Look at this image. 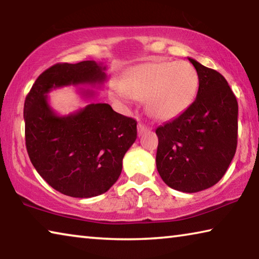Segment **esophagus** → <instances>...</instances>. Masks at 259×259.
I'll use <instances>...</instances> for the list:
<instances>
[{"instance_id": "34e87169", "label": "esophagus", "mask_w": 259, "mask_h": 259, "mask_svg": "<svg viewBox=\"0 0 259 259\" xmlns=\"http://www.w3.org/2000/svg\"><path fill=\"white\" fill-rule=\"evenodd\" d=\"M148 131V128L146 125H144L143 123H139L138 124V135L139 136H142L143 134H145V133H147Z\"/></svg>"}]
</instances>
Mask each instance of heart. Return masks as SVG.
<instances>
[{"instance_id": "b5f03b06", "label": "heart", "mask_w": 259, "mask_h": 259, "mask_svg": "<svg viewBox=\"0 0 259 259\" xmlns=\"http://www.w3.org/2000/svg\"><path fill=\"white\" fill-rule=\"evenodd\" d=\"M199 88L195 68L187 61L146 63L130 68L122 80L116 100L146 99V111L159 121L172 120L194 102Z\"/></svg>"}]
</instances>
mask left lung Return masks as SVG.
I'll list each match as a JSON object with an SVG mask.
<instances>
[{"label":"left lung","instance_id":"8db88e82","mask_svg":"<svg viewBox=\"0 0 259 259\" xmlns=\"http://www.w3.org/2000/svg\"><path fill=\"white\" fill-rule=\"evenodd\" d=\"M188 60L199 76V90L181 115L155 130L156 168L174 190L195 193L224 176L238 144V102L225 77Z\"/></svg>","mask_w":259,"mask_h":259}]
</instances>
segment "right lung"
<instances>
[{
	"instance_id": "right-lung-1",
	"label": "right lung",
	"mask_w": 259,
	"mask_h": 259,
	"mask_svg": "<svg viewBox=\"0 0 259 259\" xmlns=\"http://www.w3.org/2000/svg\"><path fill=\"white\" fill-rule=\"evenodd\" d=\"M105 71L106 66L94 60L56 64L36 78L25 100L30 162L51 187L72 198H93L115 184L123 156L137 138V122L104 103L59 115L48 94L68 85H102L107 77ZM78 94L84 99L96 95L84 88Z\"/></svg>"
}]
</instances>
